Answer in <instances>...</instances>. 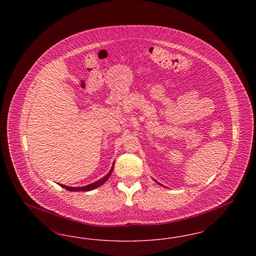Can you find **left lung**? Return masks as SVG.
<instances>
[{
  "label": "left lung",
  "mask_w": 256,
  "mask_h": 256,
  "mask_svg": "<svg viewBox=\"0 0 256 256\" xmlns=\"http://www.w3.org/2000/svg\"><path fill=\"white\" fill-rule=\"evenodd\" d=\"M154 182H156L158 183L159 185H161V186H163V185H162V184H161V183H159L158 182H156V180H154Z\"/></svg>",
  "instance_id": "obj_1"
}]
</instances>
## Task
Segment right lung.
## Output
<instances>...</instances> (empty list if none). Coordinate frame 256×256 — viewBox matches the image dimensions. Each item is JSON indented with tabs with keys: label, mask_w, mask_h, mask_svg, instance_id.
<instances>
[{
	"label": "right lung",
	"mask_w": 256,
	"mask_h": 256,
	"mask_svg": "<svg viewBox=\"0 0 256 256\" xmlns=\"http://www.w3.org/2000/svg\"><path fill=\"white\" fill-rule=\"evenodd\" d=\"M113 167H114V163L112 164V167L110 169V172H108V174H106L104 178H102L100 180H98L95 182L91 183V184H88L86 186H82V187H71V186H66V185H63V184H60L61 187H63L64 189L68 190V191H71V192H80V191H82V192H86V191H91V190H94L98 187H100V185H102L104 183L106 182L108 178H110L111 174H112V170H113Z\"/></svg>",
	"instance_id": "right-lung-1"
}]
</instances>
